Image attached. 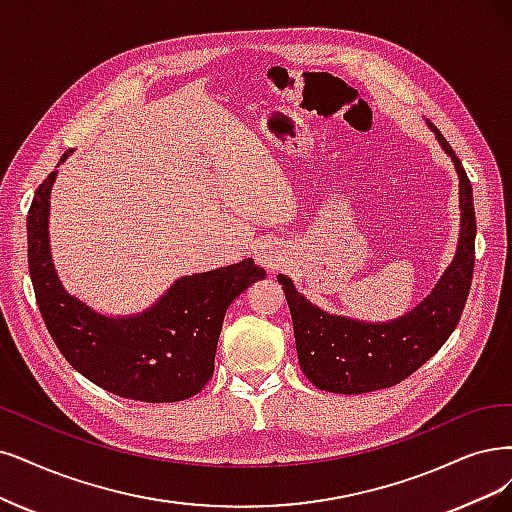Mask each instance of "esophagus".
I'll use <instances>...</instances> for the list:
<instances>
[{"instance_id":"obj_1","label":"esophagus","mask_w":512,"mask_h":512,"mask_svg":"<svg viewBox=\"0 0 512 512\" xmlns=\"http://www.w3.org/2000/svg\"><path fill=\"white\" fill-rule=\"evenodd\" d=\"M255 259H257L259 266L268 268V270H274V268H278V266H282V263H285L287 255H285V251L280 249V246L266 244V246H261V249L255 253Z\"/></svg>"}]
</instances>
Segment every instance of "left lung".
Returning a JSON list of instances; mask_svg holds the SVG:
<instances>
[{
    "label": "left lung",
    "mask_w": 512,
    "mask_h": 512,
    "mask_svg": "<svg viewBox=\"0 0 512 512\" xmlns=\"http://www.w3.org/2000/svg\"><path fill=\"white\" fill-rule=\"evenodd\" d=\"M426 124L460 179V238L456 255L420 304L386 323H365L320 310L295 289L289 276H276L291 310L299 367L320 390L363 394L403 382L441 350L464 310L475 268L477 221L472 185L439 128L428 120Z\"/></svg>",
    "instance_id": "left-lung-1"
}]
</instances>
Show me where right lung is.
Listing matches in <instances>:
<instances>
[{
    "label": "right lung",
    "mask_w": 512,
    "mask_h": 512,
    "mask_svg": "<svg viewBox=\"0 0 512 512\" xmlns=\"http://www.w3.org/2000/svg\"><path fill=\"white\" fill-rule=\"evenodd\" d=\"M71 149L63 154V164ZM59 168V166H56ZM59 170L37 187L27 217V255L37 306L69 365L124 399L175 403L198 394L215 371L225 310L266 278L253 259L181 276L143 312L111 316L71 295L50 251V194Z\"/></svg>",
    "instance_id": "1"
}]
</instances>
